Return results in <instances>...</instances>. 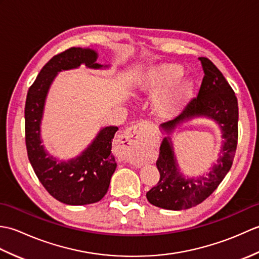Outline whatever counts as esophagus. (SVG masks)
Returning <instances> with one entry per match:
<instances>
[{
  "label": "esophagus",
  "instance_id": "1",
  "mask_svg": "<svg viewBox=\"0 0 259 259\" xmlns=\"http://www.w3.org/2000/svg\"><path fill=\"white\" fill-rule=\"evenodd\" d=\"M139 124L133 125L129 129H126L122 136V142L126 145V148L130 150L124 159L126 161L133 163H139L138 157H137V148H139V146L142 144V137L139 135Z\"/></svg>",
  "mask_w": 259,
  "mask_h": 259
}]
</instances>
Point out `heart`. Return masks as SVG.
<instances>
[{
  "label": "heart",
  "mask_w": 259,
  "mask_h": 259,
  "mask_svg": "<svg viewBox=\"0 0 259 259\" xmlns=\"http://www.w3.org/2000/svg\"><path fill=\"white\" fill-rule=\"evenodd\" d=\"M184 70L178 64L162 63L149 69L141 81L142 90L156 95L155 112L159 118L169 119L179 113L190 100L194 83L190 79H180Z\"/></svg>",
  "instance_id": "1"
}]
</instances>
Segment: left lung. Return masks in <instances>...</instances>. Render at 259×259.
<instances>
[{
    "label": "left lung",
    "instance_id": "1",
    "mask_svg": "<svg viewBox=\"0 0 259 259\" xmlns=\"http://www.w3.org/2000/svg\"><path fill=\"white\" fill-rule=\"evenodd\" d=\"M199 60L205 73L199 93L177 118L161 124L162 130L169 136L161 142L156 163L160 179L146 195L151 205L169 210L191 208L210 196L232 168L237 148V98L216 65L207 58ZM198 116L211 118L221 126L224 141L218 163L210 172L197 179H186L179 170L169 135L178 124Z\"/></svg>",
    "mask_w": 259,
    "mask_h": 259
}]
</instances>
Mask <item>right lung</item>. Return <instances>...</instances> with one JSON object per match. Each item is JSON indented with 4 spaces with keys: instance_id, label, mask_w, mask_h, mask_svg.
I'll list each match as a JSON object with an SVG mask.
<instances>
[{
    "instance_id": "obj_1",
    "label": "right lung",
    "mask_w": 259,
    "mask_h": 259,
    "mask_svg": "<svg viewBox=\"0 0 259 259\" xmlns=\"http://www.w3.org/2000/svg\"><path fill=\"white\" fill-rule=\"evenodd\" d=\"M98 53L89 48H70L54 56L27 91L25 102V144L27 157L36 177L47 191L67 205L81 206L101 200L117 168L111 153L118 126L102 128L81 155L68 161L53 158L42 145L41 121L49 89L58 72L87 67L108 68L97 63Z\"/></svg>"
}]
</instances>
